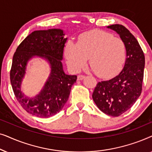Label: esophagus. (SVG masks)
Returning <instances> with one entry per match:
<instances>
[{
  "label": "esophagus",
  "mask_w": 152,
  "mask_h": 152,
  "mask_svg": "<svg viewBox=\"0 0 152 152\" xmlns=\"http://www.w3.org/2000/svg\"><path fill=\"white\" fill-rule=\"evenodd\" d=\"M84 78H85V76H84V75H80L77 76L78 80H84Z\"/></svg>",
  "instance_id": "1"
}]
</instances>
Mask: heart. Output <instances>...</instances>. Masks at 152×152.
<instances>
[{
  "instance_id": "obj_1",
  "label": "heart",
  "mask_w": 152,
  "mask_h": 152,
  "mask_svg": "<svg viewBox=\"0 0 152 152\" xmlns=\"http://www.w3.org/2000/svg\"><path fill=\"white\" fill-rule=\"evenodd\" d=\"M65 55L68 66L77 72L89 64L99 77L109 78L120 72L125 63L126 50L121 39L111 33L95 30L83 33L77 43H68Z\"/></svg>"
}]
</instances>
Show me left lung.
<instances>
[{
	"mask_svg": "<svg viewBox=\"0 0 152 152\" xmlns=\"http://www.w3.org/2000/svg\"><path fill=\"white\" fill-rule=\"evenodd\" d=\"M107 28L115 31L125 43L126 61L118 75L97 83L92 97L100 111L116 117L129 109L140 97L145 59L137 39L125 27L115 24Z\"/></svg>",
	"mask_w": 152,
	"mask_h": 152,
	"instance_id": "1",
	"label": "left lung"
}]
</instances>
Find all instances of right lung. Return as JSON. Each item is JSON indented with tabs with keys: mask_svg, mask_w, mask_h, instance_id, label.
I'll use <instances>...</instances> for the list:
<instances>
[{
	"mask_svg": "<svg viewBox=\"0 0 152 152\" xmlns=\"http://www.w3.org/2000/svg\"><path fill=\"white\" fill-rule=\"evenodd\" d=\"M61 29L36 30L29 34L16 50L10 82L14 95L21 107L29 113L40 118L51 117L61 111L69 97L77 75H69L64 70L63 55L68 41ZM41 58L49 64L50 73L42 88L35 96H27L22 84L28 61Z\"/></svg>",
	"mask_w": 152,
	"mask_h": 152,
	"instance_id": "obj_1",
	"label": "right lung"
}]
</instances>
